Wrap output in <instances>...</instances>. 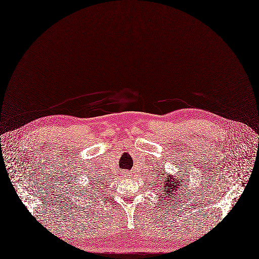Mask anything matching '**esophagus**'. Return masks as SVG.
<instances>
[{
  "label": "esophagus",
  "mask_w": 259,
  "mask_h": 259,
  "mask_svg": "<svg viewBox=\"0 0 259 259\" xmlns=\"http://www.w3.org/2000/svg\"><path fill=\"white\" fill-rule=\"evenodd\" d=\"M123 176H124V177H128V176H130V173H128V171H123Z\"/></svg>",
  "instance_id": "obj_1"
}]
</instances>
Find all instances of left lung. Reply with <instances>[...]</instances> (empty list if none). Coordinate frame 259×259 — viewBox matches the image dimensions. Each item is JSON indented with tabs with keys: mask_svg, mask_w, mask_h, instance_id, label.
Here are the masks:
<instances>
[{
	"mask_svg": "<svg viewBox=\"0 0 259 259\" xmlns=\"http://www.w3.org/2000/svg\"><path fill=\"white\" fill-rule=\"evenodd\" d=\"M178 176H179V177H176V176H167L166 171H164L163 174H160V175H159V171L157 173V177H161L160 179H163V180H164L163 183L161 182V184H163V187H161V188H162V190H163V192H164L162 196H163V198H165L166 200H168L169 198H170V199L177 198V200H178V198H179L178 196L181 195V194L177 193V191H178L179 188H182L183 181L186 180L188 174L181 175V174L179 173ZM169 202H170V201H169Z\"/></svg>",
	"mask_w": 259,
	"mask_h": 259,
	"instance_id": "left-lung-1",
	"label": "left lung"
}]
</instances>
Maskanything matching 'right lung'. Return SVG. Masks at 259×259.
Wrapping results in <instances>:
<instances>
[{"label": "right lung", "mask_w": 259, "mask_h": 259, "mask_svg": "<svg viewBox=\"0 0 259 259\" xmlns=\"http://www.w3.org/2000/svg\"><path fill=\"white\" fill-rule=\"evenodd\" d=\"M96 186H97V184H96Z\"/></svg>", "instance_id": "add662e5"}]
</instances>
